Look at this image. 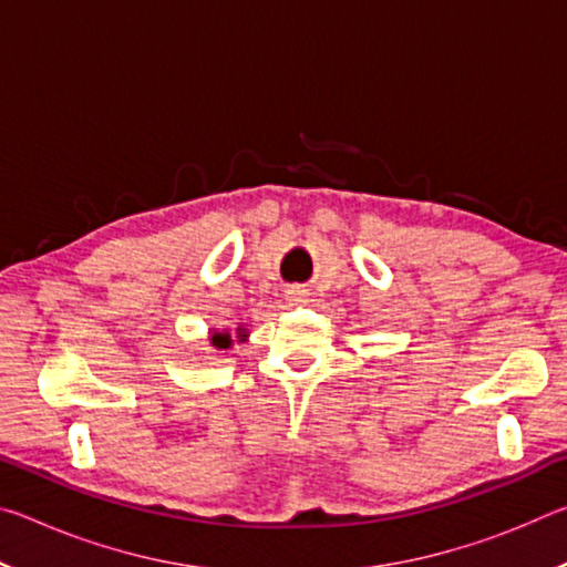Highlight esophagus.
Listing matches in <instances>:
<instances>
[{"instance_id":"esophagus-1","label":"esophagus","mask_w":567,"mask_h":567,"mask_svg":"<svg viewBox=\"0 0 567 567\" xmlns=\"http://www.w3.org/2000/svg\"><path fill=\"white\" fill-rule=\"evenodd\" d=\"M290 295H292V302H302V297H305L302 290H292Z\"/></svg>"}]
</instances>
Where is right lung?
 Segmentation results:
<instances>
[{"instance_id":"right-lung-1","label":"right lung","mask_w":567,"mask_h":567,"mask_svg":"<svg viewBox=\"0 0 567 567\" xmlns=\"http://www.w3.org/2000/svg\"><path fill=\"white\" fill-rule=\"evenodd\" d=\"M237 338L239 340L247 338L243 328H237ZM209 342H213V348H217V350H229V344H233V334H229L227 330L225 332H213V338H209Z\"/></svg>"}]
</instances>
